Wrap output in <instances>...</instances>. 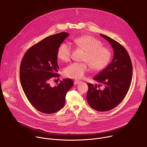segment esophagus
I'll use <instances>...</instances> for the list:
<instances>
[{
  "label": "esophagus",
  "mask_w": 147,
  "mask_h": 147,
  "mask_svg": "<svg viewBox=\"0 0 147 147\" xmlns=\"http://www.w3.org/2000/svg\"><path fill=\"white\" fill-rule=\"evenodd\" d=\"M80 82H81V81H80V80H75L74 82V85H77V84H78Z\"/></svg>",
  "instance_id": "34e87169"
}]
</instances>
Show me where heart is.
Instances as JSON below:
<instances>
[{
    "mask_svg": "<svg viewBox=\"0 0 147 147\" xmlns=\"http://www.w3.org/2000/svg\"><path fill=\"white\" fill-rule=\"evenodd\" d=\"M78 48L86 51L83 63H73L68 66L64 71L66 77L81 79L89 70L90 66L95 71L103 70L108 65L111 57V51L102 46V42L91 35L77 37L74 40ZM71 47L67 43H62L58 48L57 57L63 62L71 59Z\"/></svg>",
    "mask_w": 147,
    "mask_h": 147,
    "instance_id": "b5f03b06",
    "label": "heart"
}]
</instances>
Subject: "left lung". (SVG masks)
<instances>
[{
	"label": "left lung",
	"instance_id": "left-lung-1",
	"mask_svg": "<svg viewBox=\"0 0 147 147\" xmlns=\"http://www.w3.org/2000/svg\"><path fill=\"white\" fill-rule=\"evenodd\" d=\"M100 35L107 39L113 48V58L109 66L94 78L99 85L87 83V99L92 108L105 112L116 107L126 95L131 82L133 66L129 55L124 47L108 36ZM101 85L105 86L103 90L99 88Z\"/></svg>",
	"mask_w": 147,
	"mask_h": 147
}]
</instances>
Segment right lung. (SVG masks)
<instances>
[{
	"mask_svg": "<svg viewBox=\"0 0 147 147\" xmlns=\"http://www.w3.org/2000/svg\"><path fill=\"white\" fill-rule=\"evenodd\" d=\"M69 35L60 32L45 38L28 49L21 63L23 90L32 105L42 113L51 114L61 109L67 92L73 86L70 78L63 80L54 87L49 83L51 78L59 77L57 49Z\"/></svg>",
	"mask_w": 147,
	"mask_h": 147,
	"instance_id": "obj_1",
	"label": "right lung"
}]
</instances>
